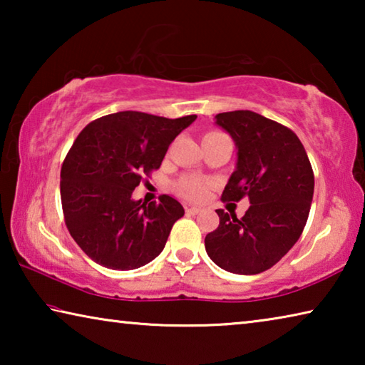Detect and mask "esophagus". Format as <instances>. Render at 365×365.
Wrapping results in <instances>:
<instances>
[{
    "label": "esophagus",
    "mask_w": 365,
    "mask_h": 365,
    "mask_svg": "<svg viewBox=\"0 0 365 365\" xmlns=\"http://www.w3.org/2000/svg\"><path fill=\"white\" fill-rule=\"evenodd\" d=\"M201 212V207H196V206H187V214L190 215H196Z\"/></svg>",
    "instance_id": "obj_1"
}]
</instances>
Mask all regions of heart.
<instances>
[{
    "label": "heart",
    "mask_w": 365,
    "mask_h": 365,
    "mask_svg": "<svg viewBox=\"0 0 365 365\" xmlns=\"http://www.w3.org/2000/svg\"><path fill=\"white\" fill-rule=\"evenodd\" d=\"M217 133L219 132H211L207 135H217ZM207 188H209V182L197 175H185L177 182L178 193L193 201L202 200V197L207 195Z\"/></svg>",
    "instance_id": "1"
}]
</instances>
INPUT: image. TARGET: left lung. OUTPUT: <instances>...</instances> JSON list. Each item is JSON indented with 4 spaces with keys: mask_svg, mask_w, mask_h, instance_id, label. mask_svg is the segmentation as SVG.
Returning a JSON list of instances; mask_svg holds the SVG:
<instances>
[{
    "mask_svg": "<svg viewBox=\"0 0 365 365\" xmlns=\"http://www.w3.org/2000/svg\"><path fill=\"white\" fill-rule=\"evenodd\" d=\"M238 150L237 169L222 201L248 197L242 219L217 209L219 227L207 233V256L220 269L256 275L275 265L298 242L311 211L314 172L293 130L252 110L215 115Z\"/></svg>",
    "mask_w": 365,
    "mask_h": 365,
    "instance_id": "left-lung-1",
    "label": "left lung"
}]
</instances>
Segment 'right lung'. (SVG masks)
Instances as JSON below:
<instances>
[{"label": "right lung", "instance_id": "right-lung-1", "mask_svg": "<svg viewBox=\"0 0 365 365\" xmlns=\"http://www.w3.org/2000/svg\"><path fill=\"white\" fill-rule=\"evenodd\" d=\"M195 119L122 110L78 133L61 168V202L67 230L90 259L132 270L160 255L183 206L168 195L146 205L132 193Z\"/></svg>", "mask_w": 365, "mask_h": 365}]
</instances>
